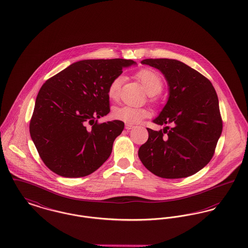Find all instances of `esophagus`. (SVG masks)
<instances>
[{
	"instance_id": "esophagus-1",
	"label": "esophagus",
	"mask_w": 248,
	"mask_h": 248,
	"mask_svg": "<svg viewBox=\"0 0 248 248\" xmlns=\"http://www.w3.org/2000/svg\"><path fill=\"white\" fill-rule=\"evenodd\" d=\"M133 128H134V125H132V124H125V129H126V130H131Z\"/></svg>"
}]
</instances>
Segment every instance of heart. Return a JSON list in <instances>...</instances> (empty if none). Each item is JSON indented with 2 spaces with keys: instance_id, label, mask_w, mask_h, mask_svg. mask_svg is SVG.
Returning <instances> with one entry per match:
<instances>
[{
  "instance_id": "obj_1",
  "label": "heart",
  "mask_w": 248,
  "mask_h": 248,
  "mask_svg": "<svg viewBox=\"0 0 248 248\" xmlns=\"http://www.w3.org/2000/svg\"><path fill=\"white\" fill-rule=\"evenodd\" d=\"M137 78L141 82L149 95H155L160 93L163 89V80L160 75L157 72L152 69H142L137 73ZM124 80V76L119 75L109 82L108 87V95L111 100H116L119 97ZM112 116L116 120L128 124H135L140 123L143 119L150 116V111L144 108L123 105L113 108Z\"/></svg>"
}]
</instances>
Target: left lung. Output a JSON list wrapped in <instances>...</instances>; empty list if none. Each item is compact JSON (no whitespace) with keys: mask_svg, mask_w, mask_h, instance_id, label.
<instances>
[{"mask_svg":"<svg viewBox=\"0 0 248 248\" xmlns=\"http://www.w3.org/2000/svg\"><path fill=\"white\" fill-rule=\"evenodd\" d=\"M141 63L158 69L169 86L167 104L153 122L172 127L147 128L149 138L140 147L139 157L161 178L195 174L212 159L222 133L217 92L208 78L180 61L145 59Z\"/></svg>","mask_w":248,"mask_h":248,"instance_id":"obj_1","label":"left lung"}]
</instances>
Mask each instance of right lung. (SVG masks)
Listing matches in <instances>:
<instances>
[{
  "label": "right lung",
  "mask_w": 248,
  "mask_h": 248,
  "mask_svg": "<svg viewBox=\"0 0 248 248\" xmlns=\"http://www.w3.org/2000/svg\"><path fill=\"white\" fill-rule=\"evenodd\" d=\"M135 64L125 59L83 60L45 82L35 100L30 134L51 171L66 178L84 177L109 157L124 124L118 120L97 124V119L110 111L109 82L123 68Z\"/></svg>",
  "instance_id": "right-lung-1"
}]
</instances>
